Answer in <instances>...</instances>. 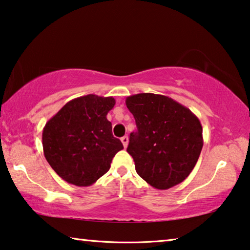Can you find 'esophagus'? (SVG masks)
Instances as JSON below:
<instances>
[{
	"mask_svg": "<svg viewBox=\"0 0 250 250\" xmlns=\"http://www.w3.org/2000/svg\"><path fill=\"white\" fill-rule=\"evenodd\" d=\"M121 141H122L123 145H124V147H125V148L127 147V145H128V137H127V136L122 137V138H121Z\"/></svg>",
	"mask_w": 250,
	"mask_h": 250,
	"instance_id": "1",
	"label": "esophagus"
}]
</instances>
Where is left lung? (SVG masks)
<instances>
[{"instance_id":"obj_1","label":"left lung","mask_w":250,"mask_h":250,"mask_svg":"<svg viewBox=\"0 0 250 250\" xmlns=\"http://www.w3.org/2000/svg\"><path fill=\"white\" fill-rule=\"evenodd\" d=\"M137 132L127 152L149 186L167 190L184 181L200 156L202 126L189 108L167 96L144 93L126 98Z\"/></svg>"}]
</instances>
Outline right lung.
<instances>
[{"label": "right lung", "mask_w": 250, "mask_h": 250, "mask_svg": "<svg viewBox=\"0 0 250 250\" xmlns=\"http://www.w3.org/2000/svg\"><path fill=\"white\" fill-rule=\"evenodd\" d=\"M113 97L86 95L68 102L42 130L48 163L64 181L89 187L109 170L113 157L124 148L113 136L107 114Z\"/></svg>", "instance_id": "right-lung-1"}]
</instances>
